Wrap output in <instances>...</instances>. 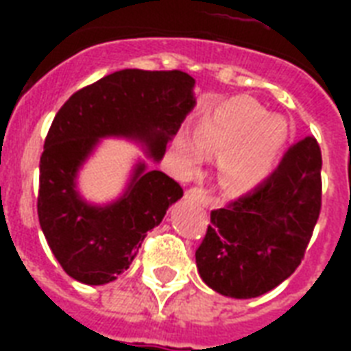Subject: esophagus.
<instances>
[{"instance_id": "esophagus-1", "label": "esophagus", "mask_w": 351, "mask_h": 351, "mask_svg": "<svg viewBox=\"0 0 351 351\" xmlns=\"http://www.w3.org/2000/svg\"><path fill=\"white\" fill-rule=\"evenodd\" d=\"M186 198H189V200H193V202L200 204V206H208L209 202L208 191L202 189V187H191V189H187Z\"/></svg>"}]
</instances>
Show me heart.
Listing matches in <instances>:
<instances>
[{
  "label": "heart",
  "mask_w": 351,
  "mask_h": 351,
  "mask_svg": "<svg viewBox=\"0 0 351 351\" xmlns=\"http://www.w3.org/2000/svg\"><path fill=\"white\" fill-rule=\"evenodd\" d=\"M284 140L286 125L282 118L266 117L261 107L247 100H233L195 129V145L180 140L176 147L184 164L195 169L202 162V154L222 153L239 141L226 156L222 176L226 186L234 191H247L266 178Z\"/></svg>",
  "instance_id": "heart-1"
}]
</instances>
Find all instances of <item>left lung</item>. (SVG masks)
<instances>
[{
    "instance_id": "8db88e82",
    "label": "left lung",
    "mask_w": 351,
    "mask_h": 351,
    "mask_svg": "<svg viewBox=\"0 0 351 351\" xmlns=\"http://www.w3.org/2000/svg\"><path fill=\"white\" fill-rule=\"evenodd\" d=\"M321 149L304 136L253 193L211 211L198 275L217 293L255 299L299 267L321 211Z\"/></svg>"
}]
</instances>
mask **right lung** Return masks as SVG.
Returning a JSON list of instances; mask_svg holds the SVG:
<instances>
[{
  "label": "right lung",
  "mask_w": 351,
  "mask_h": 351,
  "mask_svg": "<svg viewBox=\"0 0 351 351\" xmlns=\"http://www.w3.org/2000/svg\"><path fill=\"white\" fill-rule=\"evenodd\" d=\"M195 80L182 71L125 69L74 93L54 117L40 160L38 217L52 255L69 277L89 286L117 280L145 233L180 200L178 182L136 158L125 187L109 202H90L80 171L101 140L140 145L160 164L167 143L197 106Z\"/></svg>",
  "instance_id": "add662e5"
}]
</instances>
